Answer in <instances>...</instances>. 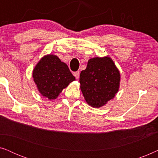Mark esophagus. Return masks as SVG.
<instances>
[{
  "mask_svg": "<svg viewBox=\"0 0 158 158\" xmlns=\"http://www.w3.org/2000/svg\"><path fill=\"white\" fill-rule=\"evenodd\" d=\"M73 75H74V76L76 77L77 79H78L80 77V71H76V72L73 73Z\"/></svg>",
  "mask_w": 158,
  "mask_h": 158,
  "instance_id": "esophagus-1",
  "label": "esophagus"
}]
</instances>
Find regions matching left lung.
Wrapping results in <instances>:
<instances>
[{
	"label": "left lung",
	"instance_id": "1",
	"mask_svg": "<svg viewBox=\"0 0 158 158\" xmlns=\"http://www.w3.org/2000/svg\"><path fill=\"white\" fill-rule=\"evenodd\" d=\"M120 73L111 57H94L80 75L81 89L90 106L100 108L113 99L118 91Z\"/></svg>",
	"mask_w": 158,
	"mask_h": 158
}]
</instances>
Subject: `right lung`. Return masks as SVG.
I'll list each match as a JSON object with an SVG mask.
<instances>
[{"mask_svg": "<svg viewBox=\"0 0 158 158\" xmlns=\"http://www.w3.org/2000/svg\"><path fill=\"white\" fill-rule=\"evenodd\" d=\"M39 92L49 100H54L64 88L75 81L68 66L55 55L41 58L32 73Z\"/></svg>", "mask_w": 158, "mask_h": 158, "instance_id": "right-lung-1", "label": "right lung"}]
</instances>
